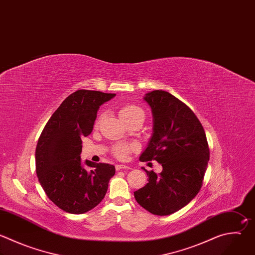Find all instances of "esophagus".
<instances>
[{
	"label": "esophagus",
	"instance_id": "esophagus-1",
	"mask_svg": "<svg viewBox=\"0 0 255 255\" xmlns=\"http://www.w3.org/2000/svg\"><path fill=\"white\" fill-rule=\"evenodd\" d=\"M115 168H116V170L117 171H119V170H129L130 169V167H128V166H126V165H123V164H117L116 166H115Z\"/></svg>",
	"mask_w": 255,
	"mask_h": 255
}]
</instances>
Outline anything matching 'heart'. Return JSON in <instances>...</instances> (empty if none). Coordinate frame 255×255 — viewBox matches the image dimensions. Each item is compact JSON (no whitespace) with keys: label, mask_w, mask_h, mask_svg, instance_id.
Here are the masks:
<instances>
[{"label":"heart","mask_w":255,"mask_h":255,"mask_svg":"<svg viewBox=\"0 0 255 255\" xmlns=\"http://www.w3.org/2000/svg\"><path fill=\"white\" fill-rule=\"evenodd\" d=\"M119 115L125 122H128V121L132 120L133 118H135L137 116H140V115L143 116V117L145 116L144 111L139 106H136L134 104H124V105H122L120 110H119ZM100 120H101V115L98 116V118L96 120V124H98ZM136 149H137L136 144L117 143L112 147V153L118 159H125L130 152H132Z\"/></svg>","instance_id":"1"}]
</instances>
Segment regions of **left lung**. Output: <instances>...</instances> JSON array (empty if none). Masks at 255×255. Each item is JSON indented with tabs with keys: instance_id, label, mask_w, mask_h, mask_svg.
<instances>
[{
	"instance_id": "8db88e82",
	"label": "left lung",
	"mask_w": 255,
	"mask_h": 255,
	"mask_svg": "<svg viewBox=\"0 0 255 255\" xmlns=\"http://www.w3.org/2000/svg\"><path fill=\"white\" fill-rule=\"evenodd\" d=\"M153 114V135L140 161L156 160L161 173L145 172L148 183L134 192L136 201L155 215L172 214L199 192L209 160V146L202 124L182 101L166 91L144 97Z\"/></svg>"
}]
</instances>
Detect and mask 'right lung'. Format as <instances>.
Wrapping results in <instances>:
<instances>
[{"label":"right lung","instance_id":"add662e5","mask_svg":"<svg viewBox=\"0 0 255 255\" xmlns=\"http://www.w3.org/2000/svg\"><path fill=\"white\" fill-rule=\"evenodd\" d=\"M115 94L78 90L69 95L45 125L36 147V172L48 198L62 210L82 214L97 206L115 174L106 163L81 161L82 138L93 130L99 107Z\"/></svg>","mask_w":255,"mask_h":255}]
</instances>
